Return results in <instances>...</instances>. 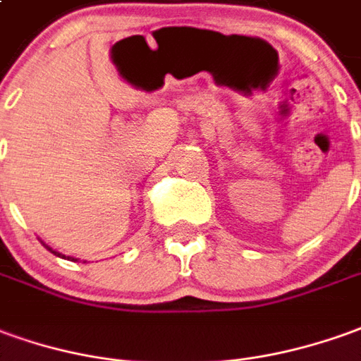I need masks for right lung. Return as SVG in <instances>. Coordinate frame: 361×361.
<instances>
[{
  "label": "right lung",
  "instance_id": "1",
  "mask_svg": "<svg viewBox=\"0 0 361 361\" xmlns=\"http://www.w3.org/2000/svg\"><path fill=\"white\" fill-rule=\"evenodd\" d=\"M43 245H44V247H47V250H49V252H51V253H54V255H59V257H66V259L76 261V259H74V257H71V255H62V253H59V252H56V250H52V247H49L47 243H43Z\"/></svg>",
  "mask_w": 361,
  "mask_h": 361
}]
</instances>
